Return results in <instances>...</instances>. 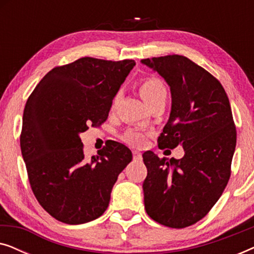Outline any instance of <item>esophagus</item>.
I'll return each instance as SVG.
<instances>
[{
    "label": "esophagus",
    "mask_w": 254,
    "mask_h": 254,
    "mask_svg": "<svg viewBox=\"0 0 254 254\" xmlns=\"http://www.w3.org/2000/svg\"><path fill=\"white\" fill-rule=\"evenodd\" d=\"M133 158H134V161H136V162H141L142 161V156H141V154L138 151H134L133 152Z\"/></svg>",
    "instance_id": "obj_1"
}]
</instances>
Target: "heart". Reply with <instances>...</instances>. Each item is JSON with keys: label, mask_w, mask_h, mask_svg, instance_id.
I'll list each match as a JSON object with an SVG mask.
<instances>
[{"label": "heart", "mask_w": 254, "mask_h": 254, "mask_svg": "<svg viewBox=\"0 0 254 254\" xmlns=\"http://www.w3.org/2000/svg\"><path fill=\"white\" fill-rule=\"evenodd\" d=\"M140 93L142 98L149 106H151L152 104L161 99H166V95H168V90L162 79L157 77H147L140 83ZM120 93H117L114 96L113 102H112V109L117 106L118 102H119ZM125 140L129 143L133 144H140L144 140V135L141 131L129 129L125 134Z\"/></svg>", "instance_id": "obj_1"}]
</instances>
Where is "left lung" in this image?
Segmentation results:
<instances>
[{
    "label": "left lung",
    "instance_id": "obj_1",
    "mask_svg": "<svg viewBox=\"0 0 254 254\" xmlns=\"http://www.w3.org/2000/svg\"><path fill=\"white\" fill-rule=\"evenodd\" d=\"M171 90V113L158 137L161 149L182 145L183 158L145 151L144 208L170 228L190 227L208 214L227 186L236 148V127L218 79L183 55L143 59Z\"/></svg>",
    "mask_w": 254,
    "mask_h": 254
}]
</instances>
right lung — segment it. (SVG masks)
<instances>
[{
	"label": "right lung",
	"mask_w": 254,
	"mask_h": 254,
	"mask_svg": "<svg viewBox=\"0 0 254 254\" xmlns=\"http://www.w3.org/2000/svg\"><path fill=\"white\" fill-rule=\"evenodd\" d=\"M134 65V60L81 58L48 71L27 99L20 149L34 196L55 220L86 223L109 207L133 155L113 141L88 162L79 134L105 123Z\"/></svg>",
	"instance_id": "obj_1"
}]
</instances>
